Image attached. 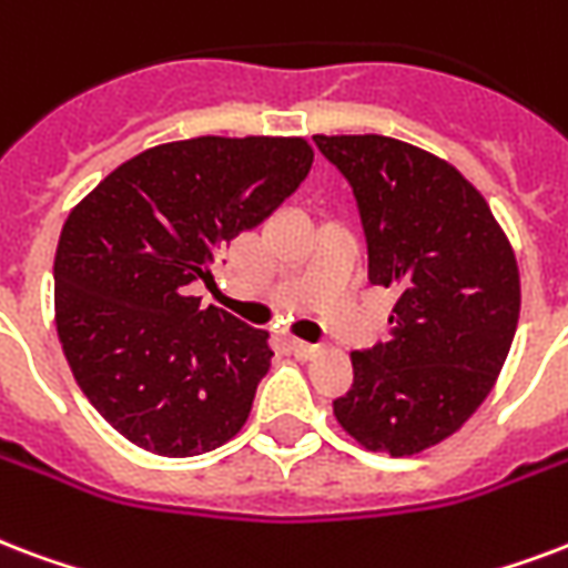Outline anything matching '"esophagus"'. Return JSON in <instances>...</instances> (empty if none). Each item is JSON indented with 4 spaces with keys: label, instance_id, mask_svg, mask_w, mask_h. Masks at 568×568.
Masks as SVG:
<instances>
[{
    "label": "esophagus",
    "instance_id": "1",
    "mask_svg": "<svg viewBox=\"0 0 568 568\" xmlns=\"http://www.w3.org/2000/svg\"><path fill=\"white\" fill-rule=\"evenodd\" d=\"M292 348L301 361H310V357H318V354H322V345H313V342L303 339H292Z\"/></svg>",
    "mask_w": 568,
    "mask_h": 568
}]
</instances>
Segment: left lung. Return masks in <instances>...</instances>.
<instances>
[{"instance_id":"left-lung-1","label":"left lung","mask_w":568,"mask_h":568,"mask_svg":"<svg viewBox=\"0 0 568 568\" xmlns=\"http://www.w3.org/2000/svg\"><path fill=\"white\" fill-rule=\"evenodd\" d=\"M313 140L352 184L372 285L399 288L389 342L352 352L333 414L361 447L417 456L456 435L504 369L521 310L513 244L447 160L378 133Z\"/></svg>"}]
</instances>
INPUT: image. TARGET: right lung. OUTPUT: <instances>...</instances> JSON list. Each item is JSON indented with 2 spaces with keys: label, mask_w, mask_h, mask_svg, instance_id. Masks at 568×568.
I'll return each mask as SVG.
<instances>
[{
  "label": "right lung",
  "mask_w": 568,
  "mask_h": 568,
  "mask_svg": "<svg viewBox=\"0 0 568 568\" xmlns=\"http://www.w3.org/2000/svg\"><path fill=\"white\" fill-rule=\"evenodd\" d=\"M313 158L303 136L163 142L73 205L55 246V331L85 399L130 444L187 458L244 428L271 333L187 285L301 187Z\"/></svg>",
  "instance_id": "add662e5"
}]
</instances>
